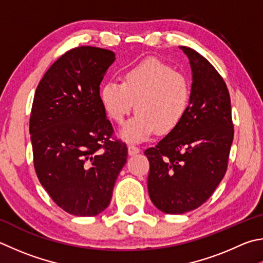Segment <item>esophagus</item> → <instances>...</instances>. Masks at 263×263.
I'll list each match as a JSON object with an SVG mask.
<instances>
[{"mask_svg": "<svg viewBox=\"0 0 263 263\" xmlns=\"http://www.w3.org/2000/svg\"><path fill=\"white\" fill-rule=\"evenodd\" d=\"M127 151H128V155H135V154H138V153L140 152V148L135 146V145H128Z\"/></svg>", "mask_w": 263, "mask_h": 263, "instance_id": "34e87169", "label": "esophagus"}]
</instances>
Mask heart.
I'll return each mask as SVG.
<instances>
[{
  "instance_id": "1",
  "label": "heart",
  "mask_w": 263,
  "mask_h": 263,
  "mask_svg": "<svg viewBox=\"0 0 263 263\" xmlns=\"http://www.w3.org/2000/svg\"><path fill=\"white\" fill-rule=\"evenodd\" d=\"M108 116L123 124L135 108L137 115L124 126L122 137L142 141L155 130L168 133L183 121L192 98L190 79L157 59H147L127 68L122 82L108 80L100 92Z\"/></svg>"
}]
</instances>
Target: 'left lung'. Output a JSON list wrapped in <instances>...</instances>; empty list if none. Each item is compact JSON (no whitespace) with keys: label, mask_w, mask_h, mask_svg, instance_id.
I'll return each mask as SVG.
<instances>
[{"label":"left lung","mask_w":263,"mask_h":263,"mask_svg":"<svg viewBox=\"0 0 263 263\" xmlns=\"http://www.w3.org/2000/svg\"><path fill=\"white\" fill-rule=\"evenodd\" d=\"M192 69V98L178 126L155 147L147 148L148 193L166 214L201 206L228 169L233 140L230 94L222 76L193 49L181 46Z\"/></svg>","instance_id":"8db88e82"}]
</instances>
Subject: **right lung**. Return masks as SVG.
<instances>
[{
    "mask_svg": "<svg viewBox=\"0 0 263 263\" xmlns=\"http://www.w3.org/2000/svg\"><path fill=\"white\" fill-rule=\"evenodd\" d=\"M111 50L82 46L62 55L37 85L30 133L37 178L57 206L95 216L110 203L127 147L114 137L100 84Z\"/></svg>",
    "mask_w": 263,
    "mask_h": 263,
    "instance_id": "right-lung-1",
    "label": "right lung"
}]
</instances>
